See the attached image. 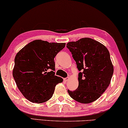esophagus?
<instances>
[{
    "mask_svg": "<svg viewBox=\"0 0 128 128\" xmlns=\"http://www.w3.org/2000/svg\"><path fill=\"white\" fill-rule=\"evenodd\" d=\"M69 79H70V78H64V80L66 82H67Z\"/></svg>",
    "mask_w": 128,
    "mask_h": 128,
    "instance_id": "1",
    "label": "esophagus"
}]
</instances>
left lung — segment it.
<instances>
[{"label": "left lung", "mask_w": 128, "mask_h": 128, "mask_svg": "<svg viewBox=\"0 0 128 128\" xmlns=\"http://www.w3.org/2000/svg\"><path fill=\"white\" fill-rule=\"evenodd\" d=\"M77 65L78 86L68 90L70 96L78 102L88 104L96 101L104 93L113 74V66L107 48L92 38H82L66 44Z\"/></svg>", "instance_id": "8db88e82"}]
</instances>
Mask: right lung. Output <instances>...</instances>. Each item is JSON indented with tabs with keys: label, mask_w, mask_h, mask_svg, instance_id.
Here are the masks:
<instances>
[{
	"label": "right lung",
	"mask_w": 128,
	"mask_h": 128,
	"mask_svg": "<svg viewBox=\"0 0 128 128\" xmlns=\"http://www.w3.org/2000/svg\"><path fill=\"white\" fill-rule=\"evenodd\" d=\"M66 43L34 40L16 54L12 72L22 94L32 102L42 103L51 98L54 88L63 79L55 76L54 58Z\"/></svg>",
	"instance_id": "1"
}]
</instances>
